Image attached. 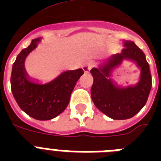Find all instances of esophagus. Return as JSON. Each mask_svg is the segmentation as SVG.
Instances as JSON below:
<instances>
[{"instance_id":"1","label":"esophagus","mask_w":161,"mask_h":161,"mask_svg":"<svg viewBox=\"0 0 161 161\" xmlns=\"http://www.w3.org/2000/svg\"><path fill=\"white\" fill-rule=\"evenodd\" d=\"M93 64L94 63L92 62V61H90V62H87V63H85L83 65V71L85 72V73H88L89 71H90V69L93 67Z\"/></svg>"}]
</instances>
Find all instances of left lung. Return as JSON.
Masks as SVG:
<instances>
[{"label":"left lung","instance_id":"left-lung-1","mask_svg":"<svg viewBox=\"0 0 161 161\" xmlns=\"http://www.w3.org/2000/svg\"><path fill=\"white\" fill-rule=\"evenodd\" d=\"M121 53L113 55L99 68H93L90 73L93 77L91 97L96 107L114 119H127L134 117L145 105L152 85L149 63L145 53L134 42H125ZM124 59L136 63L141 68V78L135 86L121 88L108 79L111 70Z\"/></svg>","mask_w":161,"mask_h":161}]
</instances>
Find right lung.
<instances>
[{"instance_id": "obj_1", "label": "right lung", "mask_w": 161, "mask_h": 161, "mask_svg": "<svg viewBox=\"0 0 161 161\" xmlns=\"http://www.w3.org/2000/svg\"><path fill=\"white\" fill-rule=\"evenodd\" d=\"M39 41V38L32 40L16 57L12 66L11 87L16 103L24 112L36 119L49 120L65 110L76 83L84 72L82 68L66 71L46 83L29 78L25 60Z\"/></svg>"}]
</instances>
